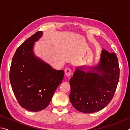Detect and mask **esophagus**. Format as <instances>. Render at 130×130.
Masks as SVG:
<instances>
[{
	"label": "esophagus",
	"instance_id": "34e87169",
	"mask_svg": "<svg viewBox=\"0 0 130 130\" xmlns=\"http://www.w3.org/2000/svg\"><path fill=\"white\" fill-rule=\"evenodd\" d=\"M73 74V70L69 68H66L65 69V74L67 77H70Z\"/></svg>",
	"mask_w": 130,
	"mask_h": 130
}]
</instances>
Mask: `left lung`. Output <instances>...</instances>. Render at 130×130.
Returning a JSON list of instances; mask_svg holds the SVG:
<instances>
[{
  "instance_id": "obj_1",
  "label": "left lung",
  "mask_w": 130,
  "mask_h": 130,
  "mask_svg": "<svg viewBox=\"0 0 130 130\" xmlns=\"http://www.w3.org/2000/svg\"><path fill=\"white\" fill-rule=\"evenodd\" d=\"M92 70L86 73L83 67L78 68L69 81L70 101L81 112L93 113L106 107L112 99L119 80L117 57L105 49L99 64Z\"/></svg>"
}]
</instances>
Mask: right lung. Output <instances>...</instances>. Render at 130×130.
<instances>
[{
	"instance_id": "add662e5",
	"label": "right lung",
	"mask_w": 130,
	"mask_h": 130,
	"mask_svg": "<svg viewBox=\"0 0 130 130\" xmlns=\"http://www.w3.org/2000/svg\"><path fill=\"white\" fill-rule=\"evenodd\" d=\"M36 32L17 48L10 70L12 91L21 106L38 112L49 105L57 88L62 81L64 71L56 70L36 58L34 42L42 36Z\"/></svg>"
}]
</instances>
